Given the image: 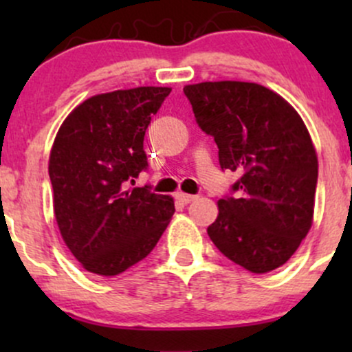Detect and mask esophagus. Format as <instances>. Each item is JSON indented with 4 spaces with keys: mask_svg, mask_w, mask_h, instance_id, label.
Listing matches in <instances>:
<instances>
[{
    "mask_svg": "<svg viewBox=\"0 0 352 352\" xmlns=\"http://www.w3.org/2000/svg\"><path fill=\"white\" fill-rule=\"evenodd\" d=\"M175 199L180 201V204L187 205V204H192L193 200H197L195 195H188V193H184V192H177L175 193Z\"/></svg>",
    "mask_w": 352,
    "mask_h": 352,
    "instance_id": "esophagus-1",
    "label": "esophagus"
}]
</instances>
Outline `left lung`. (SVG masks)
<instances>
[{
    "label": "left lung",
    "mask_w": 352,
    "mask_h": 352,
    "mask_svg": "<svg viewBox=\"0 0 352 352\" xmlns=\"http://www.w3.org/2000/svg\"><path fill=\"white\" fill-rule=\"evenodd\" d=\"M199 127L218 147L221 170L240 173L218 200L210 240L252 273L285 265L308 235L318 157L298 112L260 84L221 80L184 87Z\"/></svg>",
    "instance_id": "8db88e82"
}]
</instances>
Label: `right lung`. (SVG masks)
<instances>
[{"label":"right lung","instance_id":"right-lung-1","mask_svg":"<svg viewBox=\"0 0 352 352\" xmlns=\"http://www.w3.org/2000/svg\"><path fill=\"white\" fill-rule=\"evenodd\" d=\"M170 87H135L84 100L60 125L50 157L60 235L87 272L114 276L139 263L175 212L151 185L127 190L147 170L144 137Z\"/></svg>","mask_w":352,"mask_h":352}]
</instances>
